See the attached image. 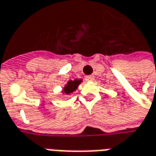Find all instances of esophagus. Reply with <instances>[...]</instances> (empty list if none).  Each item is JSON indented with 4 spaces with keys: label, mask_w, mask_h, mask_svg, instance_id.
<instances>
[{
    "label": "esophagus",
    "mask_w": 156,
    "mask_h": 156,
    "mask_svg": "<svg viewBox=\"0 0 156 156\" xmlns=\"http://www.w3.org/2000/svg\"><path fill=\"white\" fill-rule=\"evenodd\" d=\"M85 80H86V81H91V80H94V76H86Z\"/></svg>",
    "instance_id": "1"
}]
</instances>
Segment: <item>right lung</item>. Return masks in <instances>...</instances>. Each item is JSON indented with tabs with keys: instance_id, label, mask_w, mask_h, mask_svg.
<instances>
[{
	"instance_id": "right-lung-1",
	"label": "right lung",
	"mask_w": 156,
	"mask_h": 156,
	"mask_svg": "<svg viewBox=\"0 0 156 156\" xmlns=\"http://www.w3.org/2000/svg\"><path fill=\"white\" fill-rule=\"evenodd\" d=\"M80 81H81L80 80H70V81H68L66 86L64 87L63 92H64L65 94H66V95H70V93H72V92L75 91L77 89V87L79 86Z\"/></svg>"
}]
</instances>
